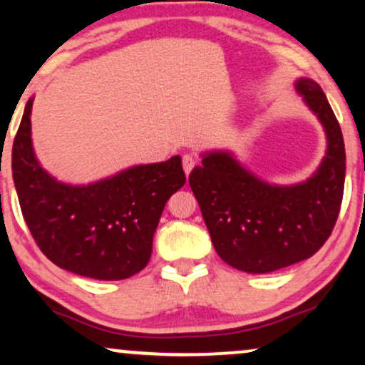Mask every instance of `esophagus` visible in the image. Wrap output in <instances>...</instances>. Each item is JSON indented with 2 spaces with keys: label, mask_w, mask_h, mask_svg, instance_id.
<instances>
[{
  "label": "esophagus",
  "mask_w": 365,
  "mask_h": 365,
  "mask_svg": "<svg viewBox=\"0 0 365 365\" xmlns=\"http://www.w3.org/2000/svg\"><path fill=\"white\" fill-rule=\"evenodd\" d=\"M195 163H197L195 156H192L190 153L183 155V158H182V165H183V170H185V175H190L192 168L195 167Z\"/></svg>",
  "instance_id": "1"
}]
</instances>
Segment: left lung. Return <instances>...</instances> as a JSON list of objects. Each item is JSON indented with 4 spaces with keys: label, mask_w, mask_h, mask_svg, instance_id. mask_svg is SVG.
Listing matches in <instances>:
<instances>
[{
    "label": "left lung",
    "mask_w": 365,
    "mask_h": 365,
    "mask_svg": "<svg viewBox=\"0 0 365 365\" xmlns=\"http://www.w3.org/2000/svg\"><path fill=\"white\" fill-rule=\"evenodd\" d=\"M294 89L327 136L325 156L312 177L293 185L264 182L227 150L200 153L202 165L188 177L217 255L244 273H273L312 257L329 239L342 204L340 124L315 81L299 77Z\"/></svg>",
    "instance_id": "obj_1"
}]
</instances>
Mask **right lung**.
<instances>
[{
  "label": "right lung",
  "instance_id": "obj_1",
  "mask_svg": "<svg viewBox=\"0 0 365 365\" xmlns=\"http://www.w3.org/2000/svg\"><path fill=\"white\" fill-rule=\"evenodd\" d=\"M13 141L11 168L31 236L53 264L92 279L140 273L153 251L165 204L185 185L178 155L135 165L82 185L60 182L40 165L31 143V106Z\"/></svg>",
  "mask_w": 365,
  "mask_h": 365
}]
</instances>
